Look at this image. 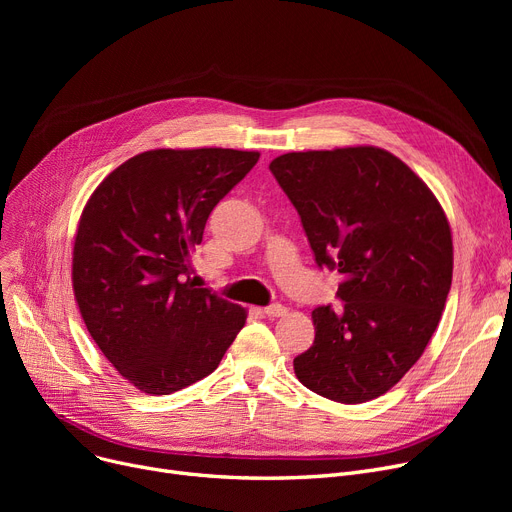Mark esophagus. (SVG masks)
I'll list each match as a JSON object with an SVG mask.
<instances>
[{
    "instance_id": "34e87169",
    "label": "esophagus",
    "mask_w": 512,
    "mask_h": 512,
    "mask_svg": "<svg viewBox=\"0 0 512 512\" xmlns=\"http://www.w3.org/2000/svg\"><path fill=\"white\" fill-rule=\"evenodd\" d=\"M286 311H288V309H286L284 305H280V303L263 307V313H265L267 317H282V315H286Z\"/></svg>"
}]
</instances>
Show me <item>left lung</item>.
<instances>
[{"mask_svg": "<svg viewBox=\"0 0 512 512\" xmlns=\"http://www.w3.org/2000/svg\"><path fill=\"white\" fill-rule=\"evenodd\" d=\"M315 263L342 274L294 359L303 386L344 405L386 394L423 355L452 284V234L427 184L380 147L284 153L270 164Z\"/></svg>", "mask_w": 512, "mask_h": 512, "instance_id": "obj_1", "label": "left lung"}]
</instances>
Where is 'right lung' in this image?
<instances>
[{
  "label": "right lung",
  "instance_id": "1",
  "mask_svg": "<svg viewBox=\"0 0 512 512\" xmlns=\"http://www.w3.org/2000/svg\"><path fill=\"white\" fill-rule=\"evenodd\" d=\"M257 151L153 149L95 188L80 215L72 288L85 326L124 380L161 396L220 365L247 311L184 281L209 213Z\"/></svg>",
  "mask_w": 512,
  "mask_h": 512
}]
</instances>
